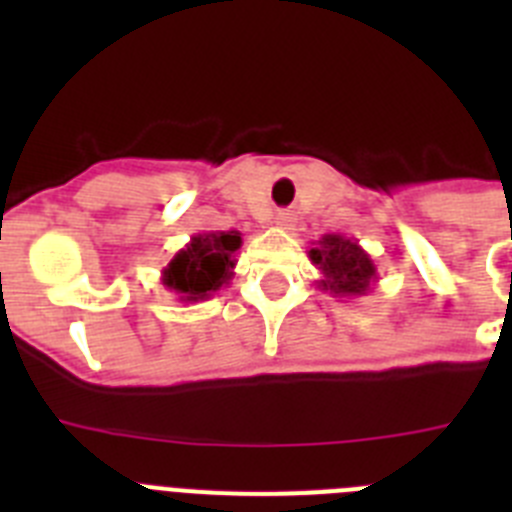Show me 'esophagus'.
<instances>
[{"label": "esophagus", "instance_id": "34e87169", "mask_svg": "<svg viewBox=\"0 0 512 512\" xmlns=\"http://www.w3.org/2000/svg\"><path fill=\"white\" fill-rule=\"evenodd\" d=\"M292 223H295V215H292V212L289 210H279L277 215H274V225H277V228H292Z\"/></svg>", "mask_w": 512, "mask_h": 512}]
</instances>
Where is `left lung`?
Listing matches in <instances>:
<instances>
[{
	"label": "left lung",
	"instance_id": "1",
	"mask_svg": "<svg viewBox=\"0 0 512 512\" xmlns=\"http://www.w3.org/2000/svg\"><path fill=\"white\" fill-rule=\"evenodd\" d=\"M307 256L323 274L318 287L333 297H364L379 279L372 256L359 246V241H351L346 235H323L320 241L312 243Z\"/></svg>",
	"mask_w": 512,
	"mask_h": 512
}]
</instances>
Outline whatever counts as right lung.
Returning <instances> with one entry per match:
<instances>
[{
    "mask_svg": "<svg viewBox=\"0 0 512 512\" xmlns=\"http://www.w3.org/2000/svg\"><path fill=\"white\" fill-rule=\"evenodd\" d=\"M243 238L238 230H212L192 235V241L176 253L161 271V284L179 297V302L210 300L217 289L233 279L235 253Z\"/></svg>",
    "mask_w": 512,
    "mask_h": 512,
    "instance_id": "obj_1",
    "label": "right lung"
}]
</instances>
